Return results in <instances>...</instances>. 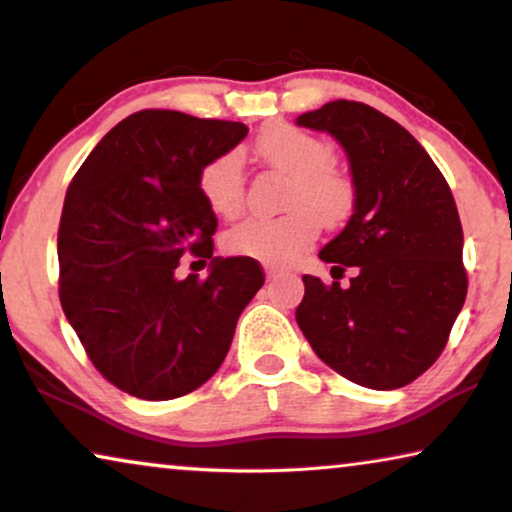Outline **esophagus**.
Listing matches in <instances>:
<instances>
[{
	"label": "esophagus",
	"instance_id": "obj_1",
	"mask_svg": "<svg viewBox=\"0 0 512 512\" xmlns=\"http://www.w3.org/2000/svg\"><path fill=\"white\" fill-rule=\"evenodd\" d=\"M282 268H277V265H268V268H265V275H268V279H275V277H279L282 275Z\"/></svg>",
	"mask_w": 512,
	"mask_h": 512
}]
</instances>
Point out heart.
I'll use <instances>...</instances> for the list:
<instances>
[{
  "instance_id": "heart-1",
  "label": "heart",
  "mask_w": 512,
  "mask_h": 512,
  "mask_svg": "<svg viewBox=\"0 0 512 512\" xmlns=\"http://www.w3.org/2000/svg\"><path fill=\"white\" fill-rule=\"evenodd\" d=\"M254 153L272 170L289 177L284 207L277 219H247L226 233L228 251L265 263H289L317 240L321 226H340L356 202L354 179L333 160L326 139L296 125L268 123L254 139ZM207 207L223 219H235L244 209L247 181L237 153L209 160L198 177Z\"/></svg>"
}]
</instances>
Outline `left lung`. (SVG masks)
Returning a JSON list of instances; mask_svg holds the SVG:
<instances>
[{
    "mask_svg": "<svg viewBox=\"0 0 512 512\" xmlns=\"http://www.w3.org/2000/svg\"><path fill=\"white\" fill-rule=\"evenodd\" d=\"M347 151L354 214L319 258L347 289L305 275L296 310L314 354L368 389H398L433 366L466 300L464 230L452 191L424 146L394 118L335 100L298 116Z\"/></svg>",
    "mask_w": 512,
    "mask_h": 512,
    "instance_id": "left-lung-1",
    "label": "left lung"
}]
</instances>
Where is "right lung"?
Masks as SVG:
<instances>
[{"instance_id":"1","label":"right lung","mask_w":512,"mask_h":512,"mask_svg":"<svg viewBox=\"0 0 512 512\" xmlns=\"http://www.w3.org/2000/svg\"><path fill=\"white\" fill-rule=\"evenodd\" d=\"M247 132L235 121L137 111L102 137L67 188L60 303L88 359L125 394L170 401L202 387L265 282L249 256H216L207 280L173 275L186 250L212 257L219 221L198 177Z\"/></svg>"}]
</instances>
